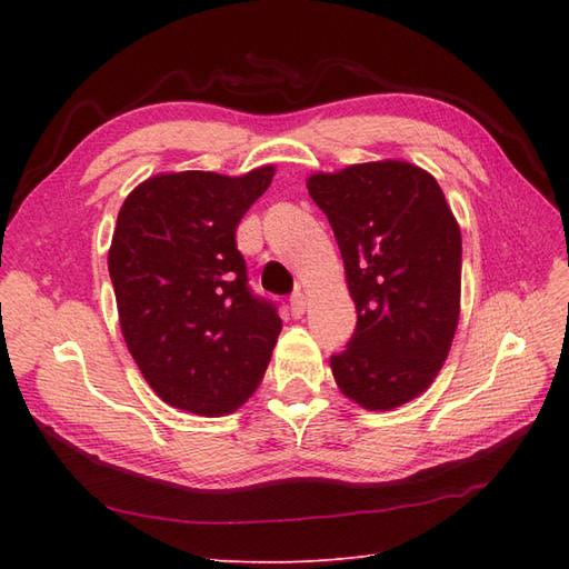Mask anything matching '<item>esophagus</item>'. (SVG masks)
Returning a JSON list of instances; mask_svg holds the SVG:
<instances>
[{
  "instance_id": "34e87169",
  "label": "esophagus",
  "mask_w": 569,
  "mask_h": 569,
  "mask_svg": "<svg viewBox=\"0 0 569 569\" xmlns=\"http://www.w3.org/2000/svg\"><path fill=\"white\" fill-rule=\"evenodd\" d=\"M306 308H308V298L303 291H298L291 296V316L293 318H303L306 316Z\"/></svg>"
}]
</instances>
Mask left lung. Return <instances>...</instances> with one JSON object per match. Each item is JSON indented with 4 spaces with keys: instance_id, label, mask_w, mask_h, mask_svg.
I'll return each instance as SVG.
<instances>
[{
    "instance_id": "1",
    "label": "left lung",
    "mask_w": 569,
    "mask_h": 569,
    "mask_svg": "<svg viewBox=\"0 0 569 569\" xmlns=\"http://www.w3.org/2000/svg\"><path fill=\"white\" fill-rule=\"evenodd\" d=\"M308 192L342 251L357 330L330 357L349 401L391 410L438 377L455 340L462 288V234L428 171L369 161L312 173Z\"/></svg>"
}]
</instances>
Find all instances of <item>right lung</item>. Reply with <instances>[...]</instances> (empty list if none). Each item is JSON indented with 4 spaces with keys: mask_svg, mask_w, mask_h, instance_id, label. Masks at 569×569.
I'll list each match as a JSON object with an SVG mask.
<instances>
[{
    "mask_svg": "<svg viewBox=\"0 0 569 569\" xmlns=\"http://www.w3.org/2000/svg\"><path fill=\"white\" fill-rule=\"evenodd\" d=\"M273 173L276 166L159 173L117 214L107 266L119 325L141 377L168 406L227 416L263 379L281 318L251 296L234 232Z\"/></svg>",
    "mask_w": 569,
    "mask_h": 569,
    "instance_id": "1",
    "label": "right lung"
}]
</instances>
